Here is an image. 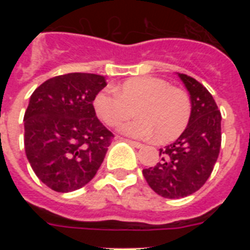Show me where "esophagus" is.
Returning a JSON list of instances; mask_svg holds the SVG:
<instances>
[{"instance_id": "obj_1", "label": "esophagus", "mask_w": 250, "mask_h": 250, "mask_svg": "<svg viewBox=\"0 0 250 250\" xmlns=\"http://www.w3.org/2000/svg\"><path fill=\"white\" fill-rule=\"evenodd\" d=\"M126 143L127 144H130L131 145V146H134V147H143V144H141V143H138V141H132V140H126Z\"/></svg>"}]
</instances>
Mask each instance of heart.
I'll use <instances>...</instances> for the list:
<instances>
[{
  "label": "heart",
  "instance_id": "b5f03b06",
  "mask_svg": "<svg viewBox=\"0 0 250 250\" xmlns=\"http://www.w3.org/2000/svg\"><path fill=\"white\" fill-rule=\"evenodd\" d=\"M94 109L107 126L116 127L136 114L140 118L125 124L121 131L132 138L171 141L182 135L191 116L189 95L180 87L155 76L132 77L118 89L103 90L94 99Z\"/></svg>",
  "mask_w": 250,
  "mask_h": 250
}]
</instances>
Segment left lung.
I'll return each mask as SVG.
<instances>
[{"label":"left lung","instance_id":"left-lung-1","mask_svg":"<svg viewBox=\"0 0 250 250\" xmlns=\"http://www.w3.org/2000/svg\"><path fill=\"white\" fill-rule=\"evenodd\" d=\"M178 75L190 94V120L173 144L160 149L158 164L143 170L149 187L167 199L199 190L213 171L222 145V114L211 94L193 77Z\"/></svg>","mask_w":250,"mask_h":250}]
</instances>
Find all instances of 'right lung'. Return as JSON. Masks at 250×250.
<instances>
[{"label": "right lung", "mask_w": 250, "mask_h": 250, "mask_svg": "<svg viewBox=\"0 0 250 250\" xmlns=\"http://www.w3.org/2000/svg\"><path fill=\"white\" fill-rule=\"evenodd\" d=\"M101 75L71 72L48 79L31 95L25 112V151L31 167L57 193L85 187L96 175L114 134L99 121L95 96Z\"/></svg>", "instance_id": "right-lung-1"}]
</instances>
